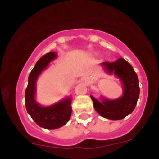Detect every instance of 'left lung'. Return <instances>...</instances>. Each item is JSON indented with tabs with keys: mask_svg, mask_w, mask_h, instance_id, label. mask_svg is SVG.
Listing matches in <instances>:
<instances>
[{
	"mask_svg": "<svg viewBox=\"0 0 159 159\" xmlns=\"http://www.w3.org/2000/svg\"><path fill=\"white\" fill-rule=\"evenodd\" d=\"M107 72L114 73L120 78L123 84V94L114 100L103 98L100 102L91 96L95 110L103 117L111 120H119L130 114L135 108L140 95L138 78L132 65L120 58L113 63H102Z\"/></svg>",
	"mask_w": 159,
	"mask_h": 159,
	"instance_id": "left-lung-1",
	"label": "left lung"
}]
</instances>
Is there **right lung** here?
Here are the masks:
<instances>
[{
	"label": "right lung",
	"mask_w": 159,
	"mask_h": 159,
	"mask_svg": "<svg viewBox=\"0 0 159 159\" xmlns=\"http://www.w3.org/2000/svg\"><path fill=\"white\" fill-rule=\"evenodd\" d=\"M56 57L55 52H49L36 62L29 75L28 84L25 90V107L27 113L39 126L46 129H56L64 125L70 119L72 114L70 98L48 107L40 106L35 100L38 76Z\"/></svg>",
	"instance_id": "obj_1"
}]
</instances>
